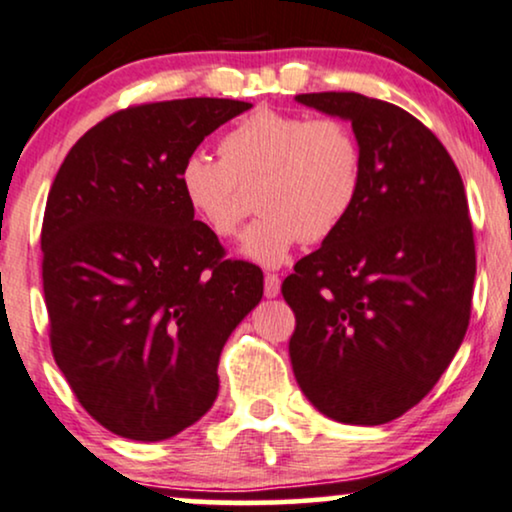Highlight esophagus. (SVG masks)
Returning <instances> with one entry per match:
<instances>
[{
  "instance_id": "34e87169",
  "label": "esophagus",
  "mask_w": 512,
  "mask_h": 512,
  "mask_svg": "<svg viewBox=\"0 0 512 512\" xmlns=\"http://www.w3.org/2000/svg\"><path fill=\"white\" fill-rule=\"evenodd\" d=\"M263 292H266L268 299H275L280 294V277L275 273H268L266 280H263Z\"/></svg>"
}]
</instances>
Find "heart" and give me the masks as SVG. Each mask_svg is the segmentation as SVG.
Returning <instances> with one entry per match:
<instances>
[{"label":"heart","instance_id":"1","mask_svg":"<svg viewBox=\"0 0 512 512\" xmlns=\"http://www.w3.org/2000/svg\"><path fill=\"white\" fill-rule=\"evenodd\" d=\"M261 216L239 254L263 268L287 261L301 239L323 242L346 223L363 189V149L339 118L258 109L220 140V159L194 151L178 170L182 199L216 237L242 225V185H254Z\"/></svg>","mask_w":512,"mask_h":512}]
</instances>
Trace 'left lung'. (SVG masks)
I'll list each match as a JSON object with an SVG mask.
<instances>
[{
  "instance_id": "left-lung-1",
  "label": "left lung",
  "mask_w": 512,
  "mask_h": 512,
  "mask_svg": "<svg viewBox=\"0 0 512 512\" xmlns=\"http://www.w3.org/2000/svg\"><path fill=\"white\" fill-rule=\"evenodd\" d=\"M349 121L363 189L346 223L282 282L306 399L346 425H384L425 399L470 323L475 239L456 163L399 106L356 92L296 94Z\"/></svg>"
}]
</instances>
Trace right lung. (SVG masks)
<instances>
[{
    "label": "right lung",
    "instance_id": "obj_1",
    "mask_svg": "<svg viewBox=\"0 0 512 512\" xmlns=\"http://www.w3.org/2000/svg\"><path fill=\"white\" fill-rule=\"evenodd\" d=\"M173 99L118 111L63 159L42 223L54 361L82 408L125 439L163 441L218 396L220 351L258 306L263 275L223 261L182 199L178 170L249 111Z\"/></svg>",
    "mask_w": 512,
    "mask_h": 512
}]
</instances>
